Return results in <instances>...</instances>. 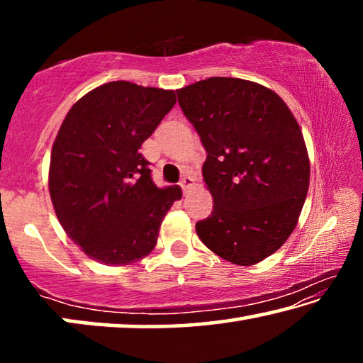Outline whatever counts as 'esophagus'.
<instances>
[{
	"label": "esophagus",
	"instance_id": "obj_1",
	"mask_svg": "<svg viewBox=\"0 0 363 363\" xmlns=\"http://www.w3.org/2000/svg\"><path fill=\"white\" fill-rule=\"evenodd\" d=\"M194 182H195V181H194L192 176H184V177H182L179 184H181V187H182V190H184V194H186L187 190L194 186Z\"/></svg>",
	"mask_w": 363,
	"mask_h": 363
}]
</instances>
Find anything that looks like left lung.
Here are the masks:
<instances>
[{"mask_svg":"<svg viewBox=\"0 0 363 363\" xmlns=\"http://www.w3.org/2000/svg\"><path fill=\"white\" fill-rule=\"evenodd\" d=\"M176 93L206 150L214 201L196 233L223 259L253 266L286 242L303 210L311 164L298 121L277 93L248 79L213 77Z\"/></svg>","mask_w":363,"mask_h":363,"instance_id":"8db88e82","label":"left lung"}]
</instances>
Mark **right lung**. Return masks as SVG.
Listing matches in <instances>:
<instances>
[{
  "label": "right lung",
  "instance_id": "add662e5",
  "mask_svg": "<svg viewBox=\"0 0 363 363\" xmlns=\"http://www.w3.org/2000/svg\"><path fill=\"white\" fill-rule=\"evenodd\" d=\"M174 104V91L110 82L73 104L60 125L49 194L60 225L91 259L128 266L155 248L182 192L157 187L139 149Z\"/></svg>",
  "mask_w": 363,
  "mask_h": 363
}]
</instances>
